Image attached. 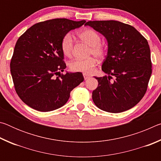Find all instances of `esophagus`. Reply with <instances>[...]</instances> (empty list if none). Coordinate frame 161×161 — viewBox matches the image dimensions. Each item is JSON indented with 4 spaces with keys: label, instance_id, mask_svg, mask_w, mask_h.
Listing matches in <instances>:
<instances>
[{
    "label": "esophagus",
    "instance_id": "obj_1",
    "mask_svg": "<svg viewBox=\"0 0 161 161\" xmlns=\"http://www.w3.org/2000/svg\"><path fill=\"white\" fill-rule=\"evenodd\" d=\"M83 76H84V80H87V79H89V77H90V76L88 75L87 74H86V73H84Z\"/></svg>",
    "mask_w": 161,
    "mask_h": 161
}]
</instances>
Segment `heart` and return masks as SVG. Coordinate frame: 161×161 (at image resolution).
Here are the masks:
<instances>
[{
    "label": "heart",
    "instance_id": "obj_1",
    "mask_svg": "<svg viewBox=\"0 0 161 161\" xmlns=\"http://www.w3.org/2000/svg\"><path fill=\"white\" fill-rule=\"evenodd\" d=\"M78 36L83 42L90 46L89 54H94L97 58L102 59L107 54V49L101 43V36L97 31L92 29H84L78 32ZM74 40L70 33L64 35L61 41V50L65 56L70 58L72 55ZM97 63L95 57H89L86 59H77L69 63V69L72 72L91 73Z\"/></svg>",
    "mask_w": 161,
    "mask_h": 161
}]
</instances>
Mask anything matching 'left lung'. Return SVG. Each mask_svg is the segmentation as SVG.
Here are the masks:
<instances>
[{
  "label": "left lung",
  "mask_w": 161,
  "mask_h": 161,
  "mask_svg": "<svg viewBox=\"0 0 161 161\" xmlns=\"http://www.w3.org/2000/svg\"><path fill=\"white\" fill-rule=\"evenodd\" d=\"M107 38L108 54L102 69L108 77H95L99 85L92 92L98 108L120 113L136 106L144 97L152 73L148 41L133 26L116 20L89 21ZM111 75L115 77L110 81Z\"/></svg>",
  "instance_id": "1"
}]
</instances>
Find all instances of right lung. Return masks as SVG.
I'll return each instance as SVG.
<instances>
[{"label": "right lung", "mask_w": 161, "mask_h": 161, "mask_svg": "<svg viewBox=\"0 0 161 161\" xmlns=\"http://www.w3.org/2000/svg\"><path fill=\"white\" fill-rule=\"evenodd\" d=\"M85 23L52 19L35 24L18 38L10 67L15 90L25 104L45 112L57 109L84 81L81 72L60 74L66 68L61 41Z\"/></svg>", "instance_id": "right-lung-1"}]
</instances>
